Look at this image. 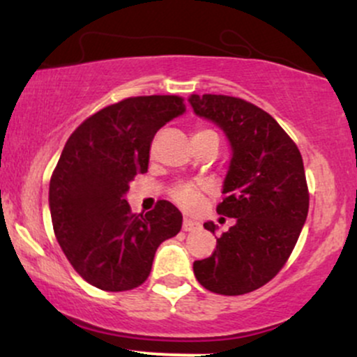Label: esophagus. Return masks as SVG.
<instances>
[{"mask_svg": "<svg viewBox=\"0 0 357 357\" xmlns=\"http://www.w3.org/2000/svg\"><path fill=\"white\" fill-rule=\"evenodd\" d=\"M198 228H199V223H196V221H192V220L184 218V221H183V230L184 231H192V230H198Z\"/></svg>", "mask_w": 357, "mask_h": 357, "instance_id": "esophagus-1", "label": "esophagus"}]
</instances>
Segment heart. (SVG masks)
Returning <instances> with one entry per match:
<instances>
[{"mask_svg": "<svg viewBox=\"0 0 357 357\" xmlns=\"http://www.w3.org/2000/svg\"><path fill=\"white\" fill-rule=\"evenodd\" d=\"M210 132H213V130L203 129V130H198L196 134H210ZM199 195H202V186H198V184H191V183L176 184L173 191H171V196H173L174 202L178 203L179 206L186 208V210H191V208H195L196 204H198Z\"/></svg>", "mask_w": 357, "mask_h": 357, "instance_id": "1", "label": "heart"}]
</instances>
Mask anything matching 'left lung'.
Segmentation results:
<instances>
[{
  "label": "left lung",
  "mask_w": 357,
  "mask_h": 357,
  "mask_svg": "<svg viewBox=\"0 0 357 357\" xmlns=\"http://www.w3.org/2000/svg\"><path fill=\"white\" fill-rule=\"evenodd\" d=\"M196 116L227 136L231 159L218 215L235 225L216 238L211 257L192 264L196 280L210 292L241 296L267 284L296 247L309 211L302 155L270 114L230 96L192 93ZM213 235L216 225L206 221Z\"/></svg>",
  "instance_id": "left-lung-1"
}]
</instances>
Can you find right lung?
<instances>
[{
	"mask_svg": "<svg viewBox=\"0 0 357 357\" xmlns=\"http://www.w3.org/2000/svg\"><path fill=\"white\" fill-rule=\"evenodd\" d=\"M184 110L178 96L129 97L90 116L68 137L48 204L65 257L90 285L122 292L144 284L155 250L181 230L173 203L161 199L136 215L126 192L147 171L155 132Z\"/></svg>",
	"mask_w": 357,
	"mask_h": 357,
	"instance_id": "right-lung-1",
	"label": "right lung"
}]
</instances>
